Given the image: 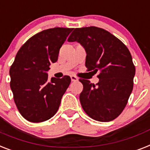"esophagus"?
I'll list each match as a JSON object with an SVG mask.
<instances>
[{
  "label": "esophagus",
  "mask_w": 150,
  "mask_h": 150,
  "mask_svg": "<svg viewBox=\"0 0 150 150\" xmlns=\"http://www.w3.org/2000/svg\"><path fill=\"white\" fill-rule=\"evenodd\" d=\"M71 81H77L79 79H78V78L76 77V76H75V75H71Z\"/></svg>",
  "instance_id": "esophagus-1"
}]
</instances>
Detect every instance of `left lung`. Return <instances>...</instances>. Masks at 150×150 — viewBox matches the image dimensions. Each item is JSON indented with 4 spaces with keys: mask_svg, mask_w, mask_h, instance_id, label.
I'll list each match as a JSON object with an SVG mask.
<instances>
[{
    "mask_svg": "<svg viewBox=\"0 0 150 150\" xmlns=\"http://www.w3.org/2000/svg\"><path fill=\"white\" fill-rule=\"evenodd\" d=\"M68 41H77L85 47L88 71H99L96 85L79 79L83 85L79 96L83 110L96 121L117 118L127 104L136 72L127 47L109 31L93 26L74 29Z\"/></svg>",
    "mask_w": 150,
    "mask_h": 150,
    "instance_id": "8db88e82",
    "label": "left lung"
}]
</instances>
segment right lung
I'll return each instance as SVG.
<instances>
[{"label": "right lung", "mask_w": 150, "mask_h": 150, "mask_svg": "<svg viewBox=\"0 0 150 150\" xmlns=\"http://www.w3.org/2000/svg\"><path fill=\"white\" fill-rule=\"evenodd\" d=\"M73 28H54L30 38L10 68V86L19 112L28 121L41 122L57 112L71 78H52L47 71L58 60L59 49Z\"/></svg>", "instance_id": "right-lung-1"}]
</instances>
